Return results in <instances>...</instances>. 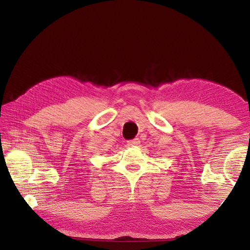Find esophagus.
<instances>
[{"mask_svg": "<svg viewBox=\"0 0 250 250\" xmlns=\"http://www.w3.org/2000/svg\"><path fill=\"white\" fill-rule=\"evenodd\" d=\"M139 145H140V140H139L138 138L132 139V140L128 141V146H137Z\"/></svg>", "mask_w": 250, "mask_h": 250, "instance_id": "esophagus-1", "label": "esophagus"}]
</instances>
